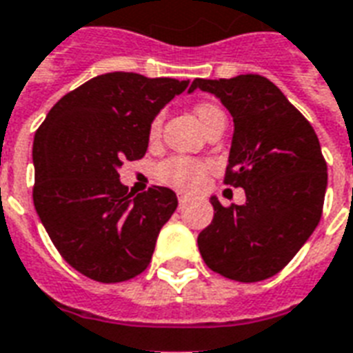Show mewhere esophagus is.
<instances>
[{
  "label": "esophagus",
  "mask_w": 353,
  "mask_h": 353,
  "mask_svg": "<svg viewBox=\"0 0 353 353\" xmlns=\"http://www.w3.org/2000/svg\"><path fill=\"white\" fill-rule=\"evenodd\" d=\"M190 201V195H186V193H179V203L180 205H184V203H188Z\"/></svg>",
  "instance_id": "obj_1"
}]
</instances>
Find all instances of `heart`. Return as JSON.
<instances>
[{
	"instance_id": "heart-1",
	"label": "heart",
	"mask_w": 353,
	"mask_h": 353,
	"mask_svg": "<svg viewBox=\"0 0 353 353\" xmlns=\"http://www.w3.org/2000/svg\"><path fill=\"white\" fill-rule=\"evenodd\" d=\"M195 113H197L203 126H206L214 117L223 113V111L214 104H199L195 108ZM158 132H160V117H156L150 124V137L158 136ZM210 169V161L195 160V158H188V156H173V158L161 161L160 165L156 167V179L167 186L176 188V190L193 192V190H199L205 184Z\"/></svg>"
}]
</instances>
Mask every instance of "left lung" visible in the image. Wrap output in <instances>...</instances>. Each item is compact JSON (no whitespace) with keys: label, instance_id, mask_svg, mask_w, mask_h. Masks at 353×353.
<instances>
[{"label":"left lung","instance_id":"8db88e82","mask_svg":"<svg viewBox=\"0 0 353 353\" xmlns=\"http://www.w3.org/2000/svg\"><path fill=\"white\" fill-rule=\"evenodd\" d=\"M221 100L234 121L225 184L245 190V205L210 197L214 219L197 238L206 266L240 283L279 274L322 217L327 165L314 130L264 76L193 79Z\"/></svg>","mask_w":353,"mask_h":353}]
</instances>
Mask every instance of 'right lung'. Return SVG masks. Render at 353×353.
<instances>
[{
	"label": "right lung",
	"mask_w": 353,
	"mask_h": 353,
	"mask_svg": "<svg viewBox=\"0 0 353 353\" xmlns=\"http://www.w3.org/2000/svg\"><path fill=\"white\" fill-rule=\"evenodd\" d=\"M188 83L102 74L61 98L37 130L35 210L61 256L89 279L121 283L147 270L179 201L161 186L132 197L119 167L145 156L154 117Z\"/></svg>",
	"instance_id": "add662e5"
}]
</instances>
